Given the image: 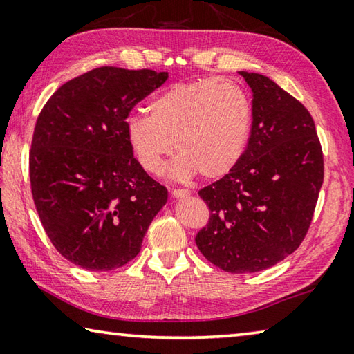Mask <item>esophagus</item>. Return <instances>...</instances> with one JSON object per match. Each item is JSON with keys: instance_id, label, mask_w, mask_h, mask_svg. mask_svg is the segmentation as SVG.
Returning <instances> with one entry per match:
<instances>
[{"instance_id": "34e87169", "label": "esophagus", "mask_w": 354, "mask_h": 354, "mask_svg": "<svg viewBox=\"0 0 354 354\" xmlns=\"http://www.w3.org/2000/svg\"><path fill=\"white\" fill-rule=\"evenodd\" d=\"M173 198H187L190 195V192L187 189H173L171 190Z\"/></svg>"}]
</instances>
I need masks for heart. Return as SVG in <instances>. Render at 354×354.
Segmentation results:
<instances>
[{
	"label": "heart",
	"mask_w": 354,
	"mask_h": 354,
	"mask_svg": "<svg viewBox=\"0 0 354 354\" xmlns=\"http://www.w3.org/2000/svg\"><path fill=\"white\" fill-rule=\"evenodd\" d=\"M148 111L128 117L127 137L137 162L153 175L162 171L175 147L173 178H221L247 147L251 106L243 88L230 80L176 82L154 97Z\"/></svg>",
	"instance_id": "1"
}]
</instances>
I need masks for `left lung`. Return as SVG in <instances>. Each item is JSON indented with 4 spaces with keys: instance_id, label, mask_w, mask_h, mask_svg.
Wrapping results in <instances>:
<instances>
[{
    "instance_id": "1",
    "label": "left lung",
    "mask_w": 354,
    "mask_h": 354,
    "mask_svg": "<svg viewBox=\"0 0 354 354\" xmlns=\"http://www.w3.org/2000/svg\"><path fill=\"white\" fill-rule=\"evenodd\" d=\"M239 75L253 92L251 134L234 169L198 192L211 217L195 242L221 270L256 273L303 242L323 184V153L306 107L270 77Z\"/></svg>"
}]
</instances>
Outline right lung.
<instances>
[{"label": "right lung", "mask_w": 354, "mask_h": 354, "mask_svg": "<svg viewBox=\"0 0 354 354\" xmlns=\"http://www.w3.org/2000/svg\"><path fill=\"white\" fill-rule=\"evenodd\" d=\"M167 77L100 67L65 82L40 112L29 153L34 205L51 243L75 266L109 272L134 259L169 198L127 137L129 112Z\"/></svg>", "instance_id": "1"}]
</instances>
